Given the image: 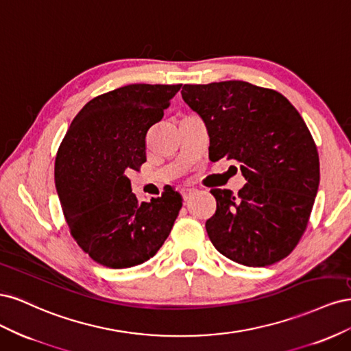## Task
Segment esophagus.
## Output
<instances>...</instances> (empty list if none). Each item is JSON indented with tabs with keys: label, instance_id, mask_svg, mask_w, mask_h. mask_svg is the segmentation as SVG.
I'll list each match as a JSON object with an SVG mask.
<instances>
[{
	"label": "esophagus",
	"instance_id": "esophagus-1",
	"mask_svg": "<svg viewBox=\"0 0 351 351\" xmlns=\"http://www.w3.org/2000/svg\"><path fill=\"white\" fill-rule=\"evenodd\" d=\"M195 192H196L195 189H183V190H182V196H183L184 200H187V199L192 197V195H193Z\"/></svg>",
	"mask_w": 351,
	"mask_h": 351
}]
</instances>
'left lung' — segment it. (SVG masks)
I'll use <instances>...</instances> for the list:
<instances>
[{"label":"left lung","mask_w":351,"mask_h":351,"mask_svg":"<svg viewBox=\"0 0 351 351\" xmlns=\"http://www.w3.org/2000/svg\"><path fill=\"white\" fill-rule=\"evenodd\" d=\"M183 101L205 123L210 161H237L239 195L212 189L217 210L208 236L226 258L268 267L299 243L319 187V156L290 101L241 80L184 84Z\"/></svg>","instance_id":"1"}]
</instances>
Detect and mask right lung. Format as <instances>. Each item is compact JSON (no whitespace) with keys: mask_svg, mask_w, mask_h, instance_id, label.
Returning a JSON list of instances; mask_svg holds the SVG:
<instances>
[{"mask_svg":"<svg viewBox=\"0 0 351 351\" xmlns=\"http://www.w3.org/2000/svg\"><path fill=\"white\" fill-rule=\"evenodd\" d=\"M182 84H127L89 101L74 117L56 159V187L71 236L104 267L155 256L171 232L182 196L168 189L139 202L127 173L146 161V134Z\"/></svg>","mask_w":351,"mask_h":351,"instance_id":"right-lung-1","label":"right lung"}]
</instances>
